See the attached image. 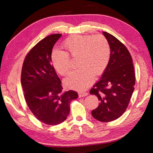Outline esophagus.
Returning <instances> with one entry per match:
<instances>
[{"mask_svg": "<svg viewBox=\"0 0 153 153\" xmlns=\"http://www.w3.org/2000/svg\"><path fill=\"white\" fill-rule=\"evenodd\" d=\"M78 95H79V97H85L87 95H88V93H87V92H79Z\"/></svg>", "mask_w": 153, "mask_h": 153, "instance_id": "34e87169", "label": "esophagus"}]
</instances>
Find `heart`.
Listing matches in <instances>:
<instances>
[{"mask_svg": "<svg viewBox=\"0 0 153 153\" xmlns=\"http://www.w3.org/2000/svg\"><path fill=\"white\" fill-rule=\"evenodd\" d=\"M66 52L54 49L51 62L57 72L66 76L71 68L72 58H77L80 70L71 73L64 80L68 88L83 90L105 70L110 58V47L108 40L102 35H74L64 41Z\"/></svg>", "mask_w": 153, "mask_h": 153, "instance_id": "obj_1", "label": "heart"}]
</instances>
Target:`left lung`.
I'll list each match as a JSON object with an SVG mask.
<instances>
[{"label": "left lung", "mask_w": 153, "mask_h": 153, "mask_svg": "<svg viewBox=\"0 0 153 153\" xmlns=\"http://www.w3.org/2000/svg\"><path fill=\"white\" fill-rule=\"evenodd\" d=\"M103 35L110 47L109 63L100 79L90 90L98 97L99 105L91 114L102 122L115 120L127 109L134 90L135 77L133 60L128 48L112 35Z\"/></svg>", "instance_id": "left-lung-1"}]
</instances>
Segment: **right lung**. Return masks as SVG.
Returning a JSON list of instances; mask_svg holds the SVG:
<instances>
[{
    "label": "right lung",
    "mask_w": 153,
    "mask_h": 153,
    "mask_svg": "<svg viewBox=\"0 0 153 153\" xmlns=\"http://www.w3.org/2000/svg\"><path fill=\"white\" fill-rule=\"evenodd\" d=\"M61 36L51 35L35 45L25 58L21 74L29 108L39 121L51 126L66 119L70 102L78 97L74 91L62 92L61 81L51 64L52 50Z\"/></svg>",
    "instance_id": "right-lung-1"
}]
</instances>
